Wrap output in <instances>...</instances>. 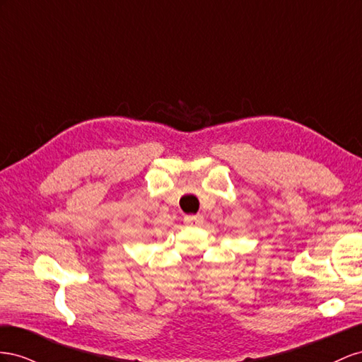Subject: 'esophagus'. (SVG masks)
Masks as SVG:
<instances>
[{
  "mask_svg": "<svg viewBox=\"0 0 362 362\" xmlns=\"http://www.w3.org/2000/svg\"><path fill=\"white\" fill-rule=\"evenodd\" d=\"M183 221H185V224H188V226H202L203 224V221H204V218H203V215H187L183 218Z\"/></svg>",
  "mask_w": 362,
  "mask_h": 362,
  "instance_id": "34e87169",
  "label": "esophagus"
}]
</instances>
